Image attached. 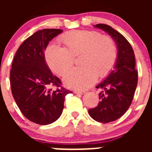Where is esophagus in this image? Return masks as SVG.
<instances>
[{"instance_id":"34e87169","label":"esophagus","mask_w":152,"mask_h":152,"mask_svg":"<svg viewBox=\"0 0 152 152\" xmlns=\"http://www.w3.org/2000/svg\"><path fill=\"white\" fill-rule=\"evenodd\" d=\"M74 93H76V94L84 95V94H85V92H84V91H79V90H74Z\"/></svg>"}]
</instances>
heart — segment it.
Here are the masks:
<instances>
[{"label":"heart","instance_id":"b5f03b06","mask_svg":"<svg viewBox=\"0 0 152 152\" xmlns=\"http://www.w3.org/2000/svg\"><path fill=\"white\" fill-rule=\"evenodd\" d=\"M65 47L50 43L45 50V59L50 70L63 76L72 67L74 56L82 54L79 63L65 76L67 87L85 90L96 82L97 76L104 78L111 72L118 57L115 42L109 36L96 31L77 30L61 37Z\"/></svg>","mask_w":152,"mask_h":152}]
</instances>
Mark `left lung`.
Returning <instances> with one entry per match:
<instances>
[{
	"instance_id": "8db88e82",
	"label": "left lung",
	"mask_w": 152,
	"mask_h": 152,
	"mask_svg": "<svg viewBox=\"0 0 152 152\" xmlns=\"http://www.w3.org/2000/svg\"><path fill=\"white\" fill-rule=\"evenodd\" d=\"M94 26L110 35L118 49L114 69L96 86L102 90L99 94V105L88 111L90 117L96 121L109 123L124 115L132 102L137 85L135 56L130 43L121 34L106 24H96Z\"/></svg>"
}]
</instances>
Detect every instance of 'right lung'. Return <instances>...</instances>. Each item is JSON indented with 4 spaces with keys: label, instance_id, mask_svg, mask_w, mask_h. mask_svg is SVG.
Wrapping results in <instances>:
<instances>
[{
    "label": "right lung",
    "instance_id": "obj_1",
    "mask_svg": "<svg viewBox=\"0 0 152 152\" xmlns=\"http://www.w3.org/2000/svg\"><path fill=\"white\" fill-rule=\"evenodd\" d=\"M62 30L45 28L27 38L17 50L10 71L14 99L24 116L39 125L56 121L62 113L65 97L71 93L61 87L45 59V50L50 40ZM50 86L58 88L48 89Z\"/></svg>",
    "mask_w": 152,
    "mask_h": 152
}]
</instances>
